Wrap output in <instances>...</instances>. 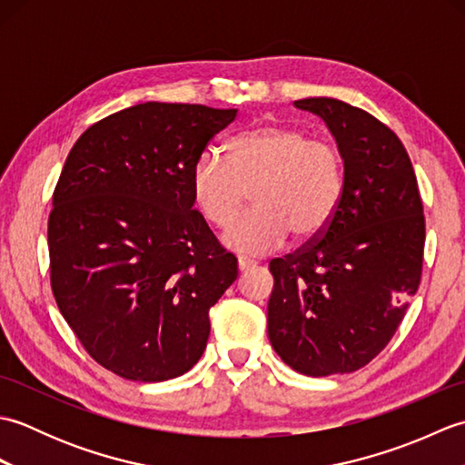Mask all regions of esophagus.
<instances>
[{"label": "esophagus", "mask_w": 465, "mask_h": 465, "mask_svg": "<svg viewBox=\"0 0 465 465\" xmlns=\"http://www.w3.org/2000/svg\"><path fill=\"white\" fill-rule=\"evenodd\" d=\"M253 265H255V262L250 260V258H238V268H240V272L250 270V268H253Z\"/></svg>", "instance_id": "obj_1"}]
</instances>
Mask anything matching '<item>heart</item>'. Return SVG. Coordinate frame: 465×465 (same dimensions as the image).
Masks as SVG:
<instances>
[{
    "label": "heart",
    "mask_w": 465,
    "mask_h": 465,
    "mask_svg": "<svg viewBox=\"0 0 465 465\" xmlns=\"http://www.w3.org/2000/svg\"><path fill=\"white\" fill-rule=\"evenodd\" d=\"M190 187L205 222L230 225L252 190L253 207L223 233L227 248L268 253L295 240H313L341 203L345 177L338 147L298 125L265 124L233 135L225 160L203 152L193 162Z\"/></svg>",
    "instance_id": "obj_1"
}]
</instances>
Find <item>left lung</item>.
<instances>
[{
	"instance_id": "left-lung-1",
	"label": "left lung",
	"mask_w": 465,
	"mask_h": 465,
	"mask_svg": "<svg viewBox=\"0 0 465 465\" xmlns=\"http://www.w3.org/2000/svg\"><path fill=\"white\" fill-rule=\"evenodd\" d=\"M293 105L335 137L345 190L318 240L270 262L268 335L295 371L351 373L388 345L418 292L426 242L418 180L400 137L368 112L333 97Z\"/></svg>"
}]
</instances>
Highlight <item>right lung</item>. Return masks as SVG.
<instances>
[{"label":"right lung","mask_w":465,"mask_h":465,"mask_svg":"<svg viewBox=\"0 0 465 465\" xmlns=\"http://www.w3.org/2000/svg\"><path fill=\"white\" fill-rule=\"evenodd\" d=\"M235 115L137 104L87 127L67 155L47 222L54 298L87 353L120 378L190 371L210 308L238 278L190 187L197 155Z\"/></svg>","instance_id":"obj_1"}]
</instances>
